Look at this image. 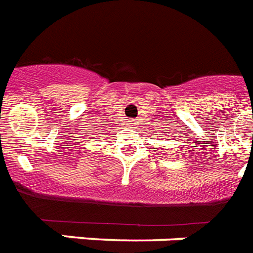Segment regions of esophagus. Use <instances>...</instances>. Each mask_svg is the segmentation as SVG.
Wrapping results in <instances>:
<instances>
[{"label":"esophagus","instance_id":"34e87169","mask_svg":"<svg viewBox=\"0 0 253 253\" xmlns=\"http://www.w3.org/2000/svg\"><path fill=\"white\" fill-rule=\"evenodd\" d=\"M134 124H136V121L134 120H130V119H129V120H126V125H128V126H133Z\"/></svg>","mask_w":253,"mask_h":253}]
</instances>
